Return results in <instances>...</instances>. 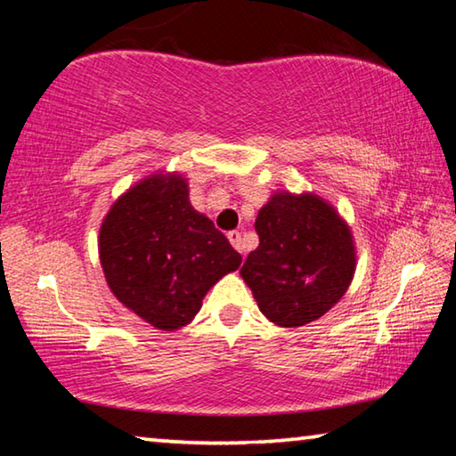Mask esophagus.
<instances>
[{
	"instance_id": "1",
	"label": "esophagus",
	"mask_w": 456,
	"mask_h": 456,
	"mask_svg": "<svg viewBox=\"0 0 456 456\" xmlns=\"http://www.w3.org/2000/svg\"><path fill=\"white\" fill-rule=\"evenodd\" d=\"M227 239H229V243L233 245L239 253H243V249H241V233H239V231H231V233L227 235Z\"/></svg>"
}]
</instances>
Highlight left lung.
Listing matches in <instances>:
<instances>
[{"label":"left lung","mask_w":456,"mask_h":456,"mask_svg":"<svg viewBox=\"0 0 456 456\" xmlns=\"http://www.w3.org/2000/svg\"><path fill=\"white\" fill-rule=\"evenodd\" d=\"M256 231L259 247L247 256L241 277L267 320L297 328L342 299L356 251L334 207L310 192H277L259 211Z\"/></svg>","instance_id":"8db88e82"}]
</instances>
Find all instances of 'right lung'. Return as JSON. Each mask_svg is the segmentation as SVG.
I'll return each instance as SVG.
<instances>
[{"label":"right lung","instance_id":"add662e5","mask_svg":"<svg viewBox=\"0 0 456 456\" xmlns=\"http://www.w3.org/2000/svg\"><path fill=\"white\" fill-rule=\"evenodd\" d=\"M98 247L118 302L165 331L187 326L205 293L241 265L227 237L192 209L181 175H152L128 189L108 211Z\"/></svg>","mask_w":456,"mask_h":456}]
</instances>
